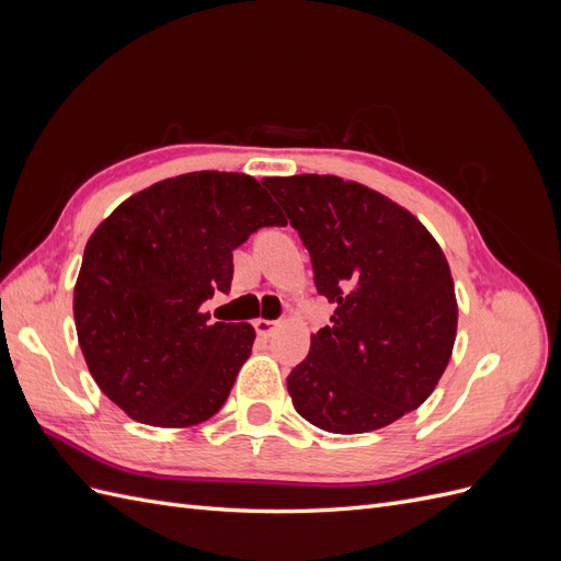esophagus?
Listing matches in <instances>:
<instances>
[{
    "mask_svg": "<svg viewBox=\"0 0 561 561\" xmlns=\"http://www.w3.org/2000/svg\"><path fill=\"white\" fill-rule=\"evenodd\" d=\"M278 328V320H266V318H257L254 320V330H257V334L262 339H268L271 334H274V330Z\"/></svg>",
    "mask_w": 561,
    "mask_h": 561,
    "instance_id": "esophagus-1",
    "label": "esophagus"
}]
</instances>
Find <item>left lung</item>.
<instances>
[{"label":"left lung","mask_w":561,"mask_h":561,"mask_svg":"<svg viewBox=\"0 0 561 561\" xmlns=\"http://www.w3.org/2000/svg\"><path fill=\"white\" fill-rule=\"evenodd\" d=\"M313 264L332 325L287 377L295 410L328 433H369L416 410L451 358L458 307L443 248L419 219L336 175L266 178Z\"/></svg>","instance_id":"8db88e82"}]
</instances>
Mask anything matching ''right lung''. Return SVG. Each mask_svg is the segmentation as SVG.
Returning <instances> with one entry per match:
<instances>
[{
    "instance_id": "obj_1",
    "label": "right lung",
    "mask_w": 561,
    "mask_h": 561,
    "mask_svg": "<svg viewBox=\"0 0 561 561\" xmlns=\"http://www.w3.org/2000/svg\"><path fill=\"white\" fill-rule=\"evenodd\" d=\"M285 217L243 173L201 171L133 194L98 225L75 285V325L100 390L147 426L210 419L250 358V322H210L233 250Z\"/></svg>"
}]
</instances>
